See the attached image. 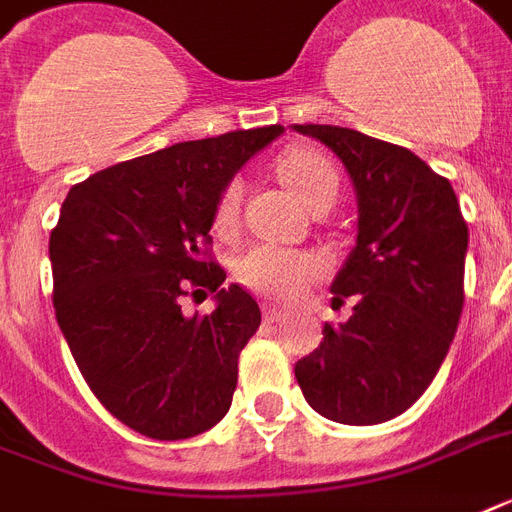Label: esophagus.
<instances>
[{"instance_id":"1","label":"esophagus","mask_w":512,"mask_h":512,"mask_svg":"<svg viewBox=\"0 0 512 512\" xmlns=\"http://www.w3.org/2000/svg\"><path fill=\"white\" fill-rule=\"evenodd\" d=\"M263 316H265V321H281L284 316H287V311H281V308H276V305L265 303L263 305Z\"/></svg>"}]
</instances>
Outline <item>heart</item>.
I'll list each match as a JSON object with an SVG mask.
<instances>
[{
    "label": "heart",
    "mask_w": 512,
    "mask_h": 512,
    "mask_svg": "<svg viewBox=\"0 0 512 512\" xmlns=\"http://www.w3.org/2000/svg\"><path fill=\"white\" fill-rule=\"evenodd\" d=\"M276 170H279L281 183L287 185L305 207H311L313 201L324 199L329 193H337V185H340L335 164L311 148H289L287 154L279 156ZM239 199L241 185L239 180H233L217 201L215 220L220 228H228L236 220ZM319 268V260L305 252L281 247H252L239 260L236 273L255 292L271 297H292L319 273Z\"/></svg>",
    "instance_id": "obj_1"
}]
</instances>
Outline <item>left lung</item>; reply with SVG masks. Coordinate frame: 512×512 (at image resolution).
Instances as JSON below:
<instances>
[{
    "mask_svg": "<svg viewBox=\"0 0 512 512\" xmlns=\"http://www.w3.org/2000/svg\"><path fill=\"white\" fill-rule=\"evenodd\" d=\"M345 164L356 191V247L332 281L353 316L295 364L305 401L332 422L404 414L444 364L465 303L468 223L452 183L409 148L332 124H292Z\"/></svg>",
    "mask_w": 512,
    "mask_h": 512,
    "instance_id": "obj_1",
    "label": "left lung"
}]
</instances>
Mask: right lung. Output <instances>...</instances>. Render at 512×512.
Returning <instances> with one entry per match:
<instances>
[{
  "label": "right lung",
  "instance_id": "obj_1",
  "mask_svg": "<svg viewBox=\"0 0 512 512\" xmlns=\"http://www.w3.org/2000/svg\"><path fill=\"white\" fill-rule=\"evenodd\" d=\"M284 135L281 124L188 140L90 175L68 191L50 236L52 303L98 401L156 441L199 436L231 409L239 353L260 305L207 255L233 175ZM216 292L185 317L179 297Z\"/></svg>",
  "mask_w": 512,
  "mask_h": 512
}]
</instances>
